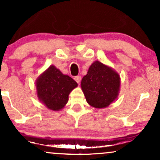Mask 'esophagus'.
<instances>
[{
    "mask_svg": "<svg viewBox=\"0 0 160 160\" xmlns=\"http://www.w3.org/2000/svg\"><path fill=\"white\" fill-rule=\"evenodd\" d=\"M81 79H82V78H81V77H80V76H76V77H74L75 81L78 82V83H80V81H81Z\"/></svg>",
    "mask_w": 160,
    "mask_h": 160,
    "instance_id": "esophagus-1",
    "label": "esophagus"
}]
</instances>
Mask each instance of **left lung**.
<instances>
[{
    "mask_svg": "<svg viewBox=\"0 0 160 160\" xmlns=\"http://www.w3.org/2000/svg\"><path fill=\"white\" fill-rule=\"evenodd\" d=\"M120 83V76L117 72L96 61L82 78L81 88L88 103L95 108H103L117 98Z\"/></svg>",
    "mask_w": 160,
    "mask_h": 160,
    "instance_id": "left-lung-1",
    "label": "left lung"
}]
</instances>
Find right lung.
Segmentation results:
<instances>
[{
    "label": "right lung",
    "instance_id": "obj_1",
    "mask_svg": "<svg viewBox=\"0 0 160 160\" xmlns=\"http://www.w3.org/2000/svg\"><path fill=\"white\" fill-rule=\"evenodd\" d=\"M36 86L40 101L49 109L59 111L67 104L69 93L78 86V83L71 77L64 75L51 65L39 77Z\"/></svg>",
    "mask_w": 160,
    "mask_h": 160
}]
</instances>
